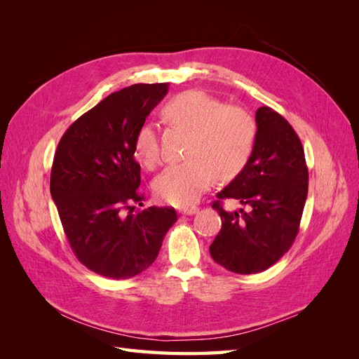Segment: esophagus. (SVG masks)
<instances>
[{
	"mask_svg": "<svg viewBox=\"0 0 359 359\" xmlns=\"http://www.w3.org/2000/svg\"><path fill=\"white\" fill-rule=\"evenodd\" d=\"M180 212L182 215H193V214L198 212V208H196V206H187V208H181Z\"/></svg>",
	"mask_w": 359,
	"mask_h": 359,
	"instance_id": "obj_1",
	"label": "esophagus"
}]
</instances>
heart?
<instances>
[{
    "mask_svg": "<svg viewBox=\"0 0 359 359\" xmlns=\"http://www.w3.org/2000/svg\"><path fill=\"white\" fill-rule=\"evenodd\" d=\"M170 126L189 130L187 160L169 166L154 181L157 196L170 205L189 206L211 186L214 175H236L252 154L256 126L244 107L220 104L205 91L189 90L163 107ZM135 156L140 165L154 168L160 160L158 137L154 126L145 124L135 139Z\"/></svg>",
    "mask_w": 359,
    "mask_h": 359,
    "instance_id": "b5f03b06",
    "label": "heart"
}]
</instances>
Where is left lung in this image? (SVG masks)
Wrapping results in <instances>:
<instances>
[{
	"instance_id": "8db88e82",
	"label": "left lung",
	"mask_w": 359,
	"mask_h": 359,
	"mask_svg": "<svg viewBox=\"0 0 359 359\" xmlns=\"http://www.w3.org/2000/svg\"><path fill=\"white\" fill-rule=\"evenodd\" d=\"M252 156L212 203L222 229L210 245L217 264L236 274H256L273 266L292 247L309 193L302 144L286 119L268 106L256 111ZM222 198L243 205L226 212Z\"/></svg>"
}]
</instances>
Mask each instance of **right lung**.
I'll return each mask as SVG.
<instances>
[{
  "mask_svg": "<svg viewBox=\"0 0 359 359\" xmlns=\"http://www.w3.org/2000/svg\"><path fill=\"white\" fill-rule=\"evenodd\" d=\"M169 83H136L112 93L62 135L53 156L50 194L69 244L86 268L126 280L153 265L177 222L173 208L135 211L140 165L135 139Z\"/></svg>",
  "mask_w": 359,
  "mask_h": 359,
  "instance_id": "right-lung-1",
  "label": "right lung"
}]
</instances>
